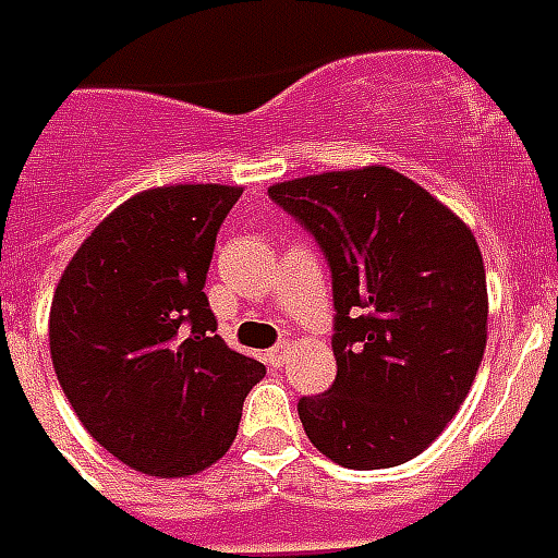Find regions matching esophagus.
Instances as JSON below:
<instances>
[{
	"instance_id": "esophagus-1",
	"label": "esophagus",
	"mask_w": 558,
	"mask_h": 558,
	"mask_svg": "<svg viewBox=\"0 0 558 558\" xmlns=\"http://www.w3.org/2000/svg\"><path fill=\"white\" fill-rule=\"evenodd\" d=\"M288 353H291V343L282 341L279 347H274V350H267V355H264V359H267V364H270V367H282V364L288 362Z\"/></svg>"
}]
</instances>
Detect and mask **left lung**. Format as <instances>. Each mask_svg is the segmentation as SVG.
<instances>
[{"instance_id":"1","label":"left lung","mask_w":558,"mask_h":558,"mask_svg":"<svg viewBox=\"0 0 558 558\" xmlns=\"http://www.w3.org/2000/svg\"><path fill=\"white\" fill-rule=\"evenodd\" d=\"M332 267L338 376L303 397L308 441L341 468L421 456L471 391L488 338L483 253L464 220L391 167L267 187Z\"/></svg>"}]
</instances>
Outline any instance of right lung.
I'll use <instances>...</instances> for the list:
<instances>
[{
	"label": "right lung",
	"mask_w": 558,
	"mask_h": 558,
	"mask_svg": "<svg viewBox=\"0 0 558 558\" xmlns=\"http://www.w3.org/2000/svg\"><path fill=\"white\" fill-rule=\"evenodd\" d=\"M244 187L165 184L117 205L58 279L49 353L78 421L149 476L223 459L264 364L217 332L205 274Z\"/></svg>",
	"instance_id": "1"
}]
</instances>
